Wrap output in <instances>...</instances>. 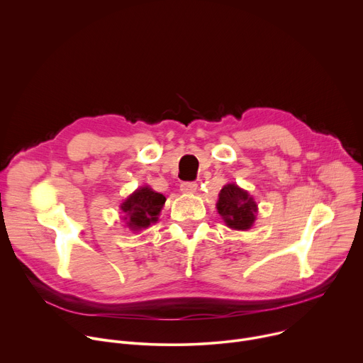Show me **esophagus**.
Wrapping results in <instances>:
<instances>
[{"label":"esophagus","instance_id":"esophagus-1","mask_svg":"<svg viewBox=\"0 0 363 363\" xmlns=\"http://www.w3.org/2000/svg\"><path fill=\"white\" fill-rule=\"evenodd\" d=\"M198 185L195 182H182L181 184V191L184 194H194L196 191Z\"/></svg>","mask_w":363,"mask_h":363}]
</instances>
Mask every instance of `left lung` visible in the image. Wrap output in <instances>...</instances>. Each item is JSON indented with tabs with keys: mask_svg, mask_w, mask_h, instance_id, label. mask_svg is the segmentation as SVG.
Returning a JSON list of instances; mask_svg holds the SVG:
<instances>
[{
	"mask_svg": "<svg viewBox=\"0 0 363 363\" xmlns=\"http://www.w3.org/2000/svg\"><path fill=\"white\" fill-rule=\"evenodd\" d=\"M217 211L227 227L247 231L255 221L257 203L247 191L235 184H227L218 194Z\"/></svg>",
	"mask_w": 363,
	"mask_h": 363,
	"instance_id": "obj_1",
	"label": "left lung"
}]
</instances>
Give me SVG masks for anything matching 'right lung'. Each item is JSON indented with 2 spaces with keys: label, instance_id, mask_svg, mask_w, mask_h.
Here are the masks:
<instances>
[{
  "label": "right lung",
  "instance_id": "add662e5",
  "mask_svg": "<svg viewBox=\"0 0 363 363\" xmlns=\"http://www.w3.org/2000/svg\"><path fill=\"white\" fill-rule=\"evenodd\" d=\"M167 198L149 186H140L130 194L121 205L126 227L132 231H140L158 221Z\"/></svg>",
  "mask_w": 363,
  "mask_h": 363
}]
</instances>
